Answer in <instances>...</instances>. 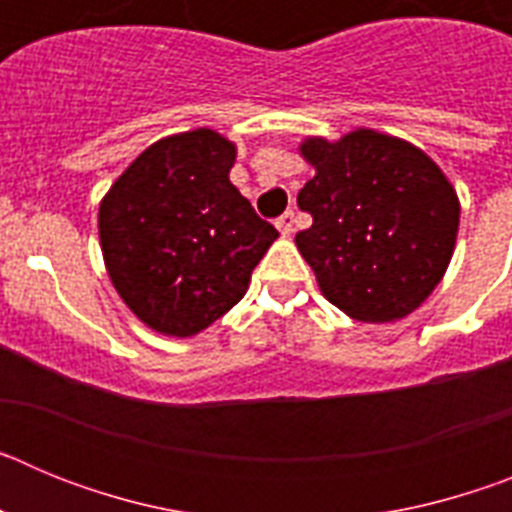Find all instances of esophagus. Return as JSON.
<instances>
[{
    "label": "esophagus",
    "mask_w": 512,
    "mask_h": 512,
    "mask_svg": "<svg viewBox=\"0 0 512 512\" xmlns=\"http://www.w3.org/2000/svg\"><path fill=\"white\" fill-rule=\"evenodd\" d=\"M277 228H279V233H282V235L292 233V230H295V212H292V210L284 212V215L277 220Z\"/></svg>",
    "instance_id": "34e87169"
}]
</instances>
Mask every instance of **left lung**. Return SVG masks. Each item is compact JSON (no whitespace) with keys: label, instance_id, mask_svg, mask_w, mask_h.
Segmentation results:
<instances>
[{"label":"left lung","instance_id":"left-lung-1","mask_svg":"<svg viewBox=\"0 0 512 512\" xmlns=\"http://www.w3.org/2000/svg\"><path fill=\"white\" fill-rule=\"evenodd\" d=\"M300 156L315 176L297 194L312 225L295 243L325 300L361 323L418 310L454 256V184L418 146L372 128L338 140L310 135Z\"/></svg>","mask_w":512,"mask_h":512}]
</instances>
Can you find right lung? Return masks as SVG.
<instances>
[{
    "instance_id": "1",
    "label": "right lung",
    "mask_w": 512,
    "mask_h": 512,
    "mask_svg": "<svg viewBox=\"0 0 512 512\" xmlns=\"http://www.w3.org/2000/svg\"><path fill=\"white\" fill-rule=\"evenodd\" d=\"M235 143L210 128L166 135L99 202L112 287L161 336L192 338L243 300L277 228L230 184Z\"/></svg>"
}]
</instances>
